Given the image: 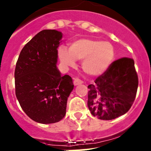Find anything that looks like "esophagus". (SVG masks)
Returning <instances> with one entry per match:
<instances>
[{"label":"esophagus","instance_id":"34e87169","mask_svg":"<svg viewBox=\"0 0 151 151\" xmlns=\"http://www.w3.org/2000/svg\"><path fill=\"white\" fill-rule=\"evenodd\" d=\"M83 82L81 80H80V79H78V78L74 79V85H78L80 84H83Z\"/></svg>","mask_w":151,"mask_h":151}]
</instances>
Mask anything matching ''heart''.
Masks as SVG:
<instances>
[{"label": "heart", "instance_id": "b5f03b06", "mask_svg": "<svg viewBox=\"0 0 151 151\" xmlns=\"http://www.w3.org/2000/svg\"><path fill=\"white\" fill-rule=\"evenodd\" d=\"M58 56L64 66H75L76 60H83V68L87 74L99 76L109 68L115 59V49L111 43L93 39H80L71 42L69 50H58Z\"/></svg>", "mask_w": 151, "mask_h": 151}]
</instances>
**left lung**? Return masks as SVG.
<instances>
[{
  "mask_svg": "<svg viewBox=\"0 0 151 151\" xmlns=\"http://www.w3.org/2000/svg\"><path fill=\"white\" fill-rule=\"evenodd\" d=\"M94 83L88 86V106L91 113L104 121L124 115L133 104L137 91L134 61L129 58L115 60Z\"/></svg>",
  "mask_w": 151,
  "mask_h": 151,
  "instance_id": "1",
  "label": "left lung"
}]
</instances>
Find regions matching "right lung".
<instances>
[{"label": "right lung", "instance_id": "1", "mask_svg": "<svg viewBox=\"0 0 151 151\" xmlns=\"http://www.w3.org/2000/svg\"><path fill=\"white\" fill-rule=\"evenodd\" d=\"M61 32L43 30L21 50L14 71L15 93L27 115L37 123L58 122L66 115L74 88L70 76L56 66Z\"/></svg>", "mask_w": 151, "mask_h": 151}]
</instances>
